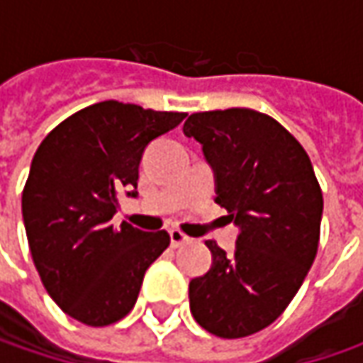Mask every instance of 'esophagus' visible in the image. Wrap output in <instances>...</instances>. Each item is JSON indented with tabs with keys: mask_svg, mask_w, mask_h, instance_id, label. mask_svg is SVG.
<instances>
[{
	"mask_svg": "<svg viewBox=\"0 0 363 363\" xmlns=\"http://www.w3.org/2000/svg\"><path fill=\"white\" fill-rule=\"evenodd\" d=\"M169 238H172V246H174V248L182 246V244L189 242L188 236H186L182 230H175V228L174 230H169Z\"/></svg>",
	"mask_w": 363,
	"mask_h": 363,
	"instance_id": "1",
	"label": "esophagus"
}]
</instances>
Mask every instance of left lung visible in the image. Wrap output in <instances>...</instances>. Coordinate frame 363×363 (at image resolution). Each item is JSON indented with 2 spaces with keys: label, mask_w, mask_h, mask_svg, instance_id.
<instances>
[{
  "label": "left lung",
  "mask_w": 363,
  "mask_h": 363,
  "mask_svg": "<svg viewBox=\"0 0 363 363\" xmlns=\"http://www.w3.org/2000/svg\"><path fill=\"white\" fill-rule=\"evenodd\" d=\"M216 174V202L240 228L234 255L214 240L210 271L189 281V309L212 335L269 328L297 295L319 248L323 194L311 160L285 127L252 108L189 115Z\"/></svg>",
  "instance_id": "8db88e82"
}]
</instances>
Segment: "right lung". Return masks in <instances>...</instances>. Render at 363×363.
I'll return each mask as SVG.
<instances>
[{
    "instance_id": "1",
    "label": "right lung",
    "mask_w": 363,
    "mask_h": 363,
    "mask_svg": "<svg viewBox=\"0 0 363 363\" xmlns=\"http://www.w3.org/2000/svg\"><path fill=\"white\" fill-rule=\"evenodd\" d=\"M186 113L119 101L80 108L46 135L21 191V214L35 271L64 313L103 328L139 297L149 264L169 246L165 230L113 224L119 194L137 196L149 141Z\"/></svg>"
}]
</instances>
